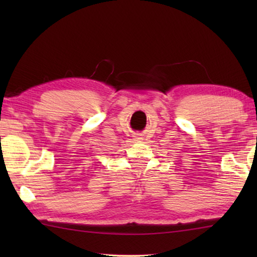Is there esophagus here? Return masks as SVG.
<instances>
[{
  "instance_id": "1",
  "label": "esophagus",
  "mask_w": 257,
  "mask_h": 257,
  "mask_svg": "<svg viewBox=\"0 0 257 257\" xmlns=\"http://www.w3.org/2000/svg\"><path fill=\"white\" fill-rule=\"evenodd\" d=\"M136 139H141V138H138V137H136Z\"/></svg>"
}]
</instances>
